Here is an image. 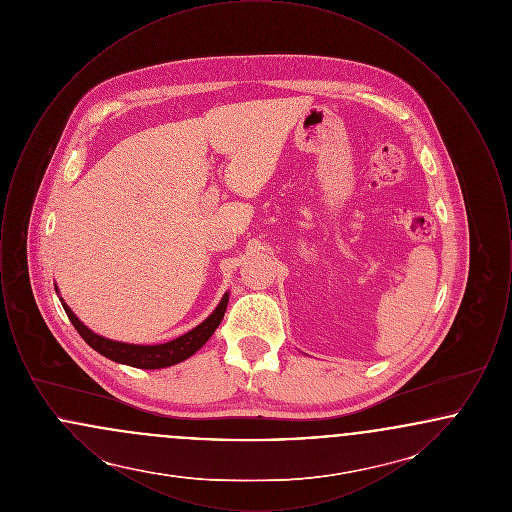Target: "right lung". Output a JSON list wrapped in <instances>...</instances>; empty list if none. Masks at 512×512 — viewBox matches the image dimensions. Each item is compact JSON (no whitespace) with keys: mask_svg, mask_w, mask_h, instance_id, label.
Wrapping results in <instances>:
<instances>
[{"mask_svg":"<svg viewBox=\"0 0 512 512\" xmlns=\"http://www.w3.org/2000/svg\"><path fill=\"white\" fill-rule=\"evenodd\" d=\"M69 320L73 322L76 332L82 336L92 349H96L103 357L122 363V365L136 366V368H165V366L176 365L188 357H192L195 351L205 345V341L213 336L217 330L220 320L224 317L226 305H228V293L220 299L219 307L213 311V315L205 318L194 330L188 334L176 338V340L161 343V345H132V343H121V341L105 340L92 330H88L78 318L74 317L73 311L61 303Z\"/></svg>","mask_w":512,"mask_h":512,"instance_id":"obj_1","label":"right lung"}]
</instances>
